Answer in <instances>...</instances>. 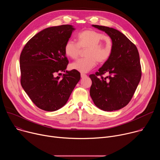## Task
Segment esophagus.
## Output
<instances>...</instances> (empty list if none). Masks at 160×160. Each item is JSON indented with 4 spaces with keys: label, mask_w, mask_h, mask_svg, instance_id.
I'll use <instances>...</instances> for the list:
<instances>
[{
    "label": "esophagus",
    "mask_w": 160,
    "mask_h": 160,
    "mask_svg": "<svg viewBox=\"0 0 160 160\" xmlns=\"http://www.w3.org/2000/svg\"><path fill=\"white\" fill-rule=\"evenodd\" d=\"M81 78H85V77H87V75H85V74H83V73H81Z\"/></svg>",
    "instance_id": "34e87169"
}]
</instances>
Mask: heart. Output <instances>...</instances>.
Wrapping results in <instances>:
<instances>
[{
  "instance_id": "b5f03b06",
  "label": "heart",
  "mask_w": 160,
  "mask_h": 160,
  "mask_svg": "<svg viewBox=\"0 0 160 160\" xmlns=\"http://www.w3.org/2000/svg\"><path fill=\"white\" fill-rule=\"evenodd\" d=\"M86 58L78 59L70 64L72 70L80 73H87L96 66L97 61L102 63L108 61L112 51L111 38L94 30H86L77 35V43L68 40L64 45V53L73 59H77L81 49H85Z\"/></svg>"
}]
</instances>
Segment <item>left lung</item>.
<instances>
[{
  "label": "left lung",
  "instance_id": "obj_1",
  "mask_svg": "<svg viewBox=\"0 0 160 160\" xmlns=\"http://www.w3.org/2000/svg\"><path fill=\"white\" fill-rule=\"evenodd\" d=\"M92 26L104 32L111 38L112 51L98 72L89 75L92 80L90 95L99 109L105 111L118 110L130 101L141 80L139 52L135 45L120 31L108 27ZM105 73L109 76L98 77Z\"/></svg>",
  "mask_w": 160,
  "mask_h": 160
}]
</instances>
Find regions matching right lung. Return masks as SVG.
<instances>
[{
  "label": "right lung",
  "instance_id": "obj_1",
  "mask_svg": "<svg viewBox=\"0 0 160 160\" xmlns=\"http://www.w3.org/2000/svg\"><path fill=\"white\" fill-rule=\"evenodd\" d=\"M75 30L70 25L45 28L33 36L21 53V86L41 109L54 111L64 106L80 79L78 72L66 70L68 60L64 51ZM62 71L65 73L61 79L56 75Z\"/></svg>",
  "mask_w": 160,
  "mask_h": 160
}]
</instances>
